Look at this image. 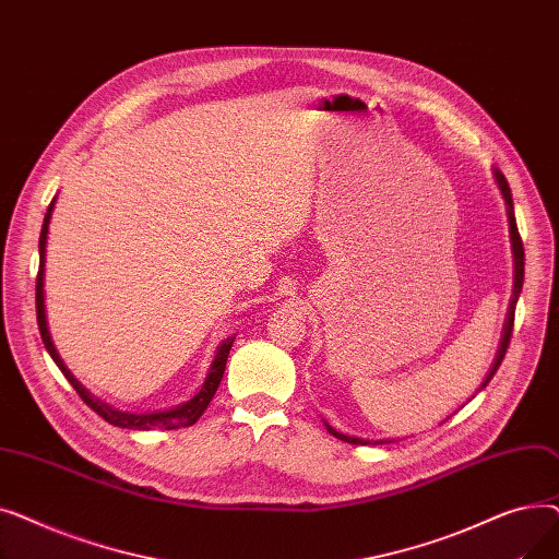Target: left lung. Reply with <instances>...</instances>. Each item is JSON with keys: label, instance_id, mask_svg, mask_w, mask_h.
<instances>
[{"label": "left lung", "instance_id": "1", "mask_svg": "<svg viewBox=\"0 0 559 559\" xmlns=\"http://www.w3.org/2000/svg\"><path fill=\"white\" fill-rule=\"evenodd\" d=\"M493 181H496L498 190H501V194H503V201H506V213H508V224H510V242H512V260H514V285H512V299H510L508 317H506V324H503L501 344H498L496 358H493V362H491V367H489V371H487L485 380H483V383H480L478 392L487 388V383H489V380L493 378L496 369L501 367V362H503V358H506V350H508V346H510V337H512V326H514V310H516V301H519L521 287H523V264H525V258H523V255H525V253H523V242H521V238H519V228H516V219H514V203H512V192H510V186H508V181H506V176L501 174V169H496V167H493ZM474 396H476V394H474ZM474 396H472V399H474ZM324 426H326V430H329L333 437L342 439V442H346V444L367 447V444H390V442H394V439H365V437L344 435V432L335 430L333 426H329L326 421H324Z\"/></svg>", "mask_w": 559, "mask_h": 559}]
</instances>
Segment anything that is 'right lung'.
<instances>
[{"instance_id": "obj_1", "label": "right lung", "mask_w": 559, "mask_h": 559, "mask_svg": "<svg viewBox=\"0 0 559 559\" xmlns=\"http://www.w3.org/2000/svg\"><path fill=\"white\" fill-rule=\"evenodd\" d=\"M53 205H56V197L51 199L45 222H43V230H40V242H38V251H40V270H38V281H36V314H38V329H40V337L45 348L49 350L51 360L56 362V367L63 371V376L68 378V383L76 390V394L83 399V403L95 409V413L108 421L110 426L117 428H129V430H154V428H188L192 424L199 421V417L203 415V409L209 407V403L213 401L219 383H222V376L226 369V360H228V350L235 342V335L226 337L224 342H219L217 350H215V358L211 362L209 373L203 378V385L194 392V396L190 401H183L174 407H165V409H150V413H133V409H122L117 405L106 403L104 399L95 396L91 390H85L79 380L72 376V371L66 367L63 358L58 356V350L51 342L49 335V326H47V312H45V255H47V233H49V222H51V213H53Z\"/></svg>"}]
</instances>
